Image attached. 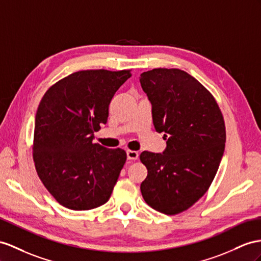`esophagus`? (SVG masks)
Listing matches in <instances>:
<instances>
[{"label": "esophagus", "instance_id": "obj_1", "mask_svg": "<svg viewBox=\"0 0 261 261\" xmlns=\"http://www.w3.org/2000/svg\"><path fill=\"white\" fill-rule=\"evenodd\" d=\"M126 155H128V159H129V160H138L139 153H138L137 151L128 150V151H126Z\"/></svg>", "mask_w": 261, "mask_h": 261}]
</instances>
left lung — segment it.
Returning a JSON list of instances; mask_svg holds the SVG:
<instances>
[{
	"label": "left lung",
	"instance_id": "8db88e82",
	"mask_svg": "<svg viewBox=\"0 0 261 261\" xmlns=\"http://www.w3.org/2000/svg\"><path fill=\"white\" fill-rule=\"evenodd\" d=\"M152 103L153 124L165 132L163 153L143 151L148 170L141 183L145 203L166 215L189 210L208 191L226 142L222 110L212 93L176 68H154L140 77Z\"/></svg>",
	"mask_w": 261,
	"mask_h": 261
}]
</instances>
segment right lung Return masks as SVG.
<instances>
[{
	"label": "right lung",
	"instance_id": "1",
	"mask_svg": "<svg viewBox=\"0 0 261 261\" xmlns=\"http://www.w3.org/2000/svg\"><path fill=\"white\" fill-rule=\"evenodd\" d=\"M130 77L131 69L79 70L50 86L38 105L33 160L66 208L89 211L110 198L126 153L93 143V132L107 122L113 95Z\"/></svg>",
	"mask_w": 261,
	"mask_h": 261
}]
</instances>
